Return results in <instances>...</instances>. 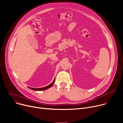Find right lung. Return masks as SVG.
<instances>
[{
  "label": "right lung",
  "instance_id": "1",
  "mask_svg": "<svg viewBox=\"0 0 123 123\" xmlns=\"http://www.w3.org/2000/svg\"><path fill=\"white\" fill-rule=\"evenodd\" d=\"M55 78L54 80H53V81H52V82L51 84H50L48 86H46V87H43V88H31V87H28V88H29L30 89H32V90H34V91H42V90H46V89H48L50 88V87L53 85V83H54V81H55Z\"/></svg>",
  "mask_w": 123,
  "mask_h": 123
}]
</instances>
